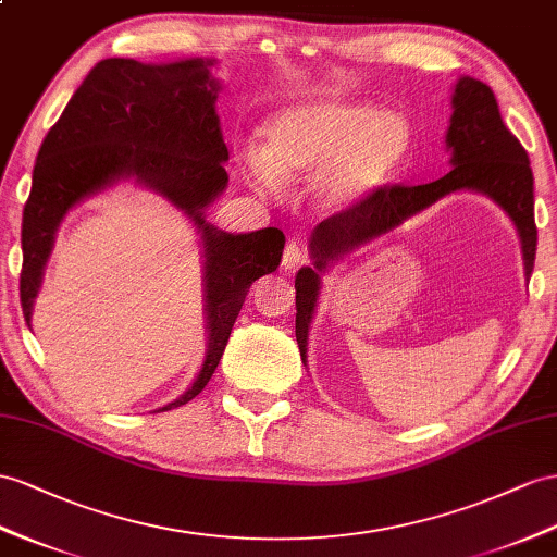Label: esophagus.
<instances>
[{
    "mask_svg": "<svg viewBox=\"0 0 557 557\" xmlns=\"http://www.w3.org/2000/svg\"><path fill=\"white\" fill-rule=\"evenodd\" d=\"M306 251H304V247L298 245V242H289L287 247H284V253H282V265H284V270H296L298 265H304L306 263Z\"/></svg>",
    "mask_w": 557,
    "mask_h": 557,
    "instance_id": "34e87169",
    "label": "esophagus"
}]
</instances>
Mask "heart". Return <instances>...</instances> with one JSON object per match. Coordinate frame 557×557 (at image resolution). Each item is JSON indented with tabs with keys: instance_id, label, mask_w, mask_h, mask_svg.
Instances as JSON below:
<instances>
[{
	"instance_id": "1",
	"label": "heart",
	"mask_w": 557,
	"mask_h": 557,
	"mask_svg": "<svg viewBox=\"0 0 557 557\" xmlns=\"http://www.w3.org/2000/svg\"><path fill=\"white\" fill-rule=\"evenodd\" d=\"M411 132L403 117L364 103L318 98L282 108L247 148L249 174L263 183L318 178L324 209H344L381 188L403 166Z\"/></svg>"
}]
</instances>
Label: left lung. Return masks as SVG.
<instances>
[{
  "instance_id": "obj_1",
  "label": "left lung",
  "mask_w": 557,
  "mask_h": 557,
  "mask_svg": "<svg viewBox=\"0 0 557 557\" xmlns=\"http://www.w3.org/2000/svg\"><path fill=\"white\" fill-rule=\"evenodd\" d=\"M454 115L447 132L454 169L425 185H381L346 209L324 219L310 237L315 268L296 275V341L306 360V338L312 310L318 304L320 270L376 235L393 231L417 211L431 207L454 190L490 195L516 223L522 242L524 275H532L536 256L534 176L522 143L510 134L498 112L494 91L473 77H461L454 89Z\"/></svg>"
}]
</instances>
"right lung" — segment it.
Masks as SVG:
<instances>
[{"instance_id": "add662e5", "label": "right lung", "mask_w": 557, "mask_h": 557, "mask_svg": "<svg viewBox=\"0 0 557 557\" xmlns=\"http://www.w3.org/2000/svg\"><path fill=\"white\" fill-rule=\"evenodd\" d=\"M207 65L199 59L169 65L132 59L96 63L41 143L23 209L21 306L27 326L55 227L82 197L136 176L202 231L209 352L188 393L160 411L202 393L223 358L249 287L275 273L284 249L277 227L225 235L205 223L202 209L227 183V146L213 108L219 82L211 79Z\"/></svg>"}]
</instances>
